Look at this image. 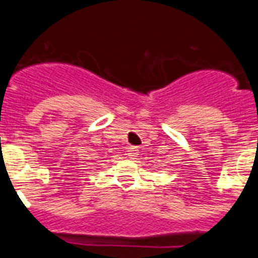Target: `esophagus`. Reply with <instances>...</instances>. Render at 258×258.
<instances>
[{"label":"esophagus","mask_w":258,"mask_h":258,"mask_svg":"<svg viewBox=\"0 0 258 258\" xmlns=\"http://www.w3.org/2000/svg\"><path fill=\"white\" fill-rule=\"evenodd\" d=\"M138 155H139V149L136 148V146H131V148H128V150H127V157L131 158V159H135Z\"/></svg>","instance_id":"1"}]
</instances>
